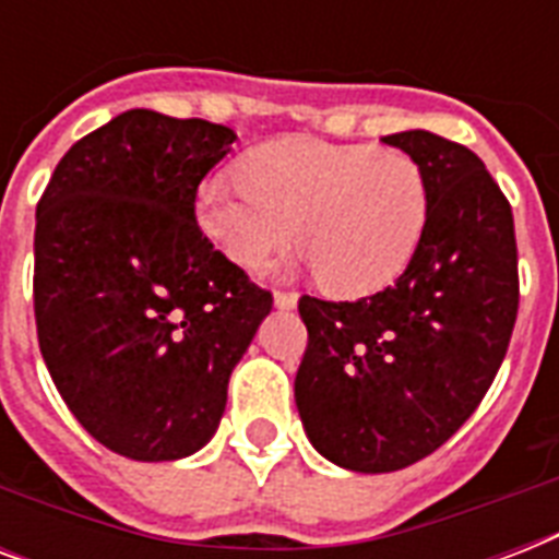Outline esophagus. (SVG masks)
Wrapping results in <instances>:
<instances>
[{
    "mask_svg": "<svg viewBox=\"0 0 559 559\" xmlns=\"http://www.w3.org/2000/svg\"><path fill=\"white\" fill-rule=\"evenodd\" d=\"M275 305L281 310H293L298 305V293H287V289H275Z\"/></svg>",
    "mask_w": 559,
    "mask_h": 559,
    "instance_id": "1",
    "label": "esophagus"
}]
</instances>
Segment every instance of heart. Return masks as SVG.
<instances>
[{"label": "heart", "mask_w": 559, "mask_h": 559, "mask_svg": "<svg viewBox=\"0 0 559 559\" xmlns=\"http://www.w3.org/2000/svg\"><path fill=\"white\" fill-rule=\"evenodd\" d=\"M243 179L197 193L202 231L258 270L298 237L301 261L333 296H371L406 270L429 219V182L408 153L287 135L240 162Z\"/></svg>", "instance_id": "b5f03b06"}]
</instances>
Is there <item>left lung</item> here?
Wrapping results in <instances>:
<instances>
[{"label": "left lung", "instance_id": "8db88e82", "mask_svg": "<svg viewBox=\"0 0 559 559\" xmlns=\"http://www.w3.org/2000/svg\"><path fill=\"white\" fill-rule=\"evenodd\" d=\"M382 142L429 182L417 252L373 296L298 298V415L324 459L357 473L403 469L450 441L490 389L520 310L511 202L485 162L426 130Z\"/></svg>", "mask_w": 559, "mask_h": 559}]
</instances>
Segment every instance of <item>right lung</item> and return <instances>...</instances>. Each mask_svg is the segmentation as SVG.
Here are the masks:
<instances>
[{"mask_svg": "<svg viewBox=\"0 0 559 559\" xmlns=\"http://www.w3.org/2000/svg\"><path fill=\"white\" fill-rule=\"evenodd\" d=\"M237 135L127 109L57 162L37 202L34 319L81 426L135 461L209 443L272 293L214 249L197 188Z\"/></svg>", "mask_w": 559, "mask_h": 559, "instance_id": "1", "label": "right lung"}]
</instances>
